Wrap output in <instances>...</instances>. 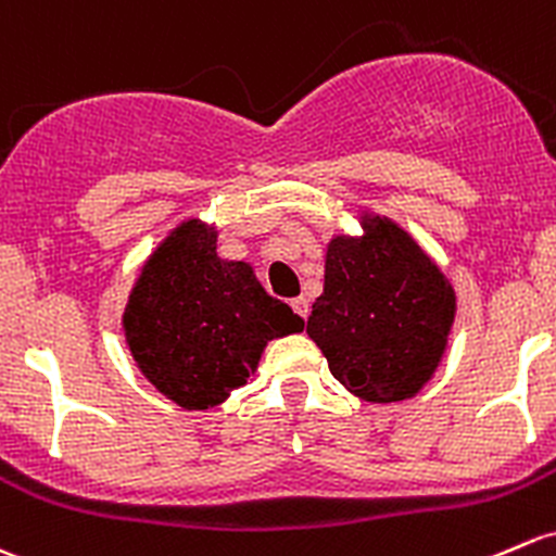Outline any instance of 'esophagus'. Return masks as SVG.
I'll list each match as a JSON object with an SVG mask.
<instances>
[{
    "mask_svg": "<svg viewBox=\"0 0 556 556\" xmlns=\"http://www.w3.org/2000/svg\"><path fill=\"white\" fill-rule=\"evenodd\" d=\"M290 306H293V312L298 314V317H303V319H306L308 317V301H306V298H293V303H290Z\"/></svg>",
    "mask_w": 556,
    "mask_h": 556,
    "instance_id": "obj_1",
    "label": "esophagus"
}]
</instances>
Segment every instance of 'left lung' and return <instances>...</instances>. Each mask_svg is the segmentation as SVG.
Instances as JSON below:
<instances>
[{"mask_svg":"<svg viewBox=\"0 0 556 556\" xmlns=\"http://www.w3.org/2000/svg\"><path fill=\"white\" fill-rule=\"evenodd\" d=\"M362 237L336 233L325 250V290L306 332L330 372L365 402L416 396L447 349L455 290L400 224L362 213Z\"/></svg>","mask_w":556,"mask_h":556,"instance_id":"obj_1","label":"left lung"}]
</instances>
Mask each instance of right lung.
Masks as SVG:
<instances>
[{
	"label": "right lung",
	"mask_w": 556,
	"mask_h": 556,
	"mask_svg": "<svg viewBox=\"0 0 556 556\" xmlns=\"http://www.w3.org/2000/svg\"><path fill=\"white\" fill-rule=\"evenodd\" d=\"M122 327L156 391L207 410L242 389L266 343L301 332L303 319L263 290L250 263L220 258L215 226L189 218L143 263Z\"/></svg>",
	"instance_id": "1"
}]
</instances>
